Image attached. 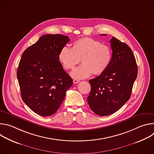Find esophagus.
Returning <instances> with one entry per match:
<instances>
[{"label": "esophagus", "instance_id": "esophagus-1", "mask_svg": "<svg viewBox=\"0 0 154 154\" xmlns=\"http://www.w3.org/2000/svg\"><path fill=\"white\" fill-rule=\"evenodd\" d=\"M79 82H80V80H77V79H74V80H73V83H79Z\"/></svg>", "mask_w": 154, "mask_h": 154}]
</instances>
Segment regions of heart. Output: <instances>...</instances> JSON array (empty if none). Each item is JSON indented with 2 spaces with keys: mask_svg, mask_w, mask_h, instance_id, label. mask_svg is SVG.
I'll return each instance as SVG.
<instances>
[{
  "mask_svg": "<svg viewBox=\"0 0 154 154\" xmlns=\"http://www.w3.org/2000/svg\"><path fill=\"white\" fill-rule=\"evenodd\" d=\"M112 57V50L108 46L88 37L74 41L72 48L63 47L58 54L60 62L66 70L73 69L81 59L82 64L71 72V77L77 79L88 77L93 73H103L110 63Z\"/></svg>",
  "mask_w": 154,
  "mask_h": 154,
  "instance_id": "b5f03b06",
  "label": "heart"
}]
</instances>
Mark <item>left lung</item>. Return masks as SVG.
I'll return each instance as SVG.
<instances>
[{"instance_id": "obj_1", "label": "left lung", "mask_w": 154, "mask_h": 154, "mask_svg": "<svg viewBox=\"0 0 154 154\" xmlns=\"http://www.w3.org/2000/svg\"><path fill=\"white\" fill-rule=\"evenodd\" d=\"M109 42L113 51L110 63L103 73L89 80L91 91L88 103L100 116L114 113L128 100L138 74L136 60L130 47L113 36Z\"/></svg>"}]
</instances>
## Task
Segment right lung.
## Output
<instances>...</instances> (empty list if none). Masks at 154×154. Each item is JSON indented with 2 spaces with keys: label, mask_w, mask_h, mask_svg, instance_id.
Wrapping results in <instances>:
<instances>
[{
  "label": "right lung",
  "mask_w": 154,
  "mask_h": 154,
  "mask_svg": "<svg viewBox=\"0 0 154 154\" xmlns=\"http://www.w3.org/2000/svg\"><path fill=\"white\" fill-rule=\"evenodd\" d=\"M69 41L60 34L43 35L22 55L17 70L21 97L39 115L54 114L72 85L58 59L61 49Z\"/></svg>",
  "instance_id": "right-lung-1"
}]
</instances>
